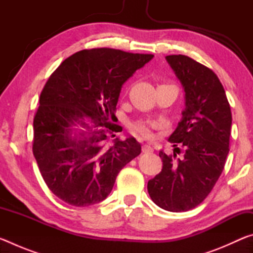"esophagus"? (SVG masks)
Returning <instances> with one entry per match:
<instances>
[{
  "label": "esophagus",
  "mask_w": 253,
  "mask_h": 253,
  "mask_svg": "<svg viewBox=\"0 0 253 253\" xmlns=\"http://www.w3.org/2000/svg\"><path fill=\"white\" fill-rule=\"evenodd\" d=\"M142 149H143L144 153H152L153 152V147L151 146V145H148V144H144Z\"/></svg>",
  "instance_id": "34e87169"
}]
</instances>
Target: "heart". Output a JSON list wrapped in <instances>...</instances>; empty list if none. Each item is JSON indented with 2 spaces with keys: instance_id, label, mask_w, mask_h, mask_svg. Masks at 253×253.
I'll return each mask as SVG.
<instances>
[{
  "instance_id": "heart-1",
  "label": "heart",
  "mask_w": 253,
  "mask_h": 253,
  "mask_svg": "<svg viewBox=\"0 0 253 253\" xmlns=\"http://www.w3.org/2000/svg\"><path fill=\"white\" fill-rule=\"evenodd\" d=\"M155 126H156L155 123L147 122V121H139V122H137L136 124H134V126H132V129H134L137 132V134H139L140 136L146 137V138H148V137L153 136L152 129Z\"/></svg>"
}]
</instances>
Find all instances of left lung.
Instances as JSON below:
<instances>
[{
    "instance_id": "8db88e82",
    "label": "left lung",
    "mask_w": 253,
    "mask_h": 253,
    "mask_svg": "<svg viewBox=\"0 0 253 253\" xmlns=\"http://www.w3.org/2000/svg\"><path fill=\"white\" fill-rule=\"evenodd\" d=\"M166 60L185 91V109L169 138L175 152H160L162 172L149 179L147 190L160 208L184 212L203 202L224 169L232 115L223 85L211 69L183 54ZM179 152L183 155L177 159Z\"/></svg>"
}]
</instances>
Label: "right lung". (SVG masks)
<instances>
[{
	"label": "right lung",
	"mask_w": 253,
	"mask_h": 253,
	"mask_svg": "<svg viewBox=\"0 0 253 253\" xmlns=\"http://www.w3.org/2000/svg\"><path fill=\"white\" fill-rule=\"evenodd\" d=\"M153 57L81 50L46 81L33 119L32 151L46 186L63 202L89 207L104 201L118 173L142 152L134 137L109 143L122 131L110 118L123 84Z\"/></svg>",
	"instance_id": "1"
}]
</instances>
